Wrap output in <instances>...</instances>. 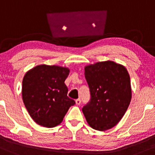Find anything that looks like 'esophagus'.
Wrapping results in <instances>:
<instances>
[{
    "mask_svg": "<svg viewBox=\"0 0 155 155\" xmlns=\"http://www.w3.org/2000/svg\"><path fill=\"white\" fill-rule=\"evenodd\" d=\"M75 103H76V105H81V99H77V100H75Z\"/></svg>",
    "mask_w": 155,
    "mask_h": 155,
    "instance_id": "obj_1",
    "label": "esophagus"
}]
</instances>
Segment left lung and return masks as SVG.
<instances>
[{"instance_id":"1","label":"left lung","mask_w":155,"mask_h":155,"mask_svg":"<svg viewBox=\"0 0 155 155\" xmlns=\"http://www.w3.org/2000/svg\"><path fill=\"white\" fill-rule=\"evenodd\" d=\"M91 100L83 107L93 129L105 131L116 126L127 110L132 98L130 78L124 66L111 61L85 67Z\"/></svg>"}]
</instances>
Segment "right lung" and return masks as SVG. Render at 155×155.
Here are the masks:
<instances>
[{
	"mask_svg": "<svg viewBox=\"0 0 155 155\" xmlns=\"http://www.w3.org/2000/svg\"><path fill=\"white\" fill-rule=\"evenodd\" d=\"M69 69L41 64L25 73L22 96L29 115L36 124L51 128L60 124L75 102L67 97L64 83Z\"/></svg>",
	"mask_w": 155,
	"mask_h": 155,
	"instance_id": "right-lung-1",
	"label": "right lung"
}]
</instances>
